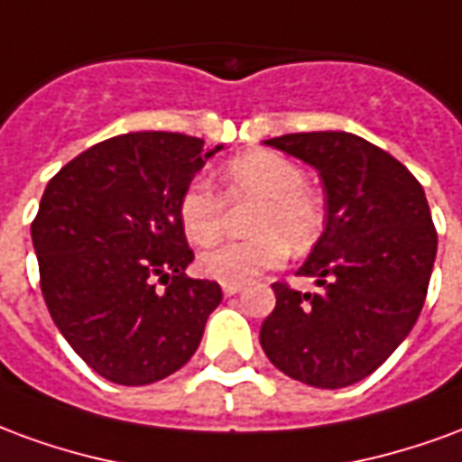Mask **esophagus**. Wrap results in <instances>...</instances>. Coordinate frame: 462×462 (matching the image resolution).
<instances>
[{"mask_svg":"<svg viewBox=\"0 0 462 462\" xmlns=\"http://www.w3.org/2000/svg\"><path fill=\"white\" fill-rule=\"evenodd\" d=\"M222 291H225V297H235L242 291V284H222Z\"/></svg>","mask_w":462,"mask_h":462,"instance_id":"1","label":"esophagus"}]
</instances>
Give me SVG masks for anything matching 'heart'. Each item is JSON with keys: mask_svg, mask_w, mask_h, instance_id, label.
I'll return each instance as SVG.
<instances>
[{"mask_svg": "<svg viewBox=\"0 0 462 462\" xmlns=\"http://www.w3.org/2000/svg\"><path fill=\"white\" fill-rule=\"evenodd\" d=\"M222 194L205 182H190L182 192L178 215L188 240L210 247L227 225V202L254 205L247 215L252 237L227 242L200 257L205 277L222 284H245L257 274L280 267L287 247L294 254L310 252L327 220L324 200L307 188L300 162L274 151H252L222 168Z\"/></svg>", "mask_w": 462, "mask_h": 462, "instance_id": "heart-1", "label": "heart"}]
</instances>
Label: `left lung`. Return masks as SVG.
<instances>
[{"label": "left lung", "instance_id": "left-lung-1", "mask_svg": "<svg viewBox=\"0 0 462 462\" xmlns=\"http://www.w3.org/2000/svg\"><path fill=\"white\" fill-rule=\"evenodd\" d=\"M267 145L310 162L327 190V225L297 272L317 291L274 282L260 344L307 386H351L413 329L438 250L426 192L403 162L354 133H290Z\"/></svg>", "mask_w": 462, "mask_h": 462}]
</instances>
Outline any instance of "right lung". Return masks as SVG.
<instances>
[{
	"mask_svg": "<svg viewBox=\"0 0 462 462\" xmlns=\"http://www.w3.org/2000/svg\"><path fill=\"white\" fill-rule=\"evenodd\" d=\"M185 133L141 131L91 145L46 185L32 222L51 319L98 376L145 386L198 351L217 282L195 260L178 205L212 152ZM166 280V294L154 280Z\"/></svg>",
	"mask_w": 462,
	"mask_h": 462,
	"instance_id": "1",
	"label": "right lung"
}]
</instances>
